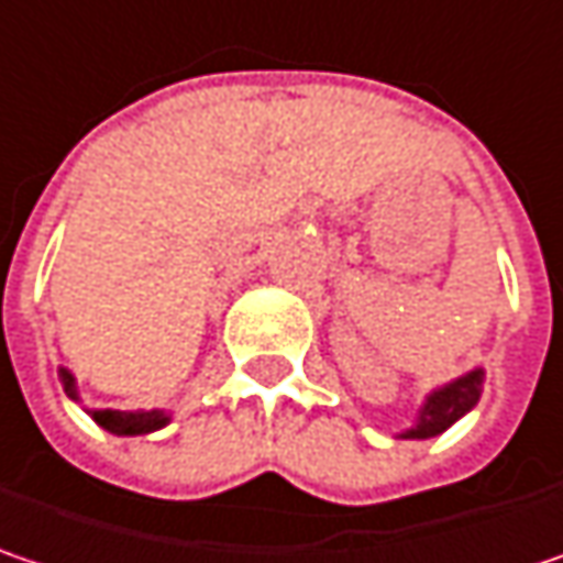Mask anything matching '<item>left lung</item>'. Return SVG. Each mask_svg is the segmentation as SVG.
Returning <instances> with one entry per match:
<instances>
[{"instance_id": "left-lung-1", "label": "left lung", "mask_w": 563, "mask_h": 563, "mask_svg": "<svg viewBox=\"0 0 563 563\" xmlns=\"http://www.w3.org/2000/svg\"><path fill=\"white\" fill-rule=\"evenodd\" d=\"M481 384H484V372L474 368V372H467L459 382L432 390V394L426 397V404L420 407V413H417L413 429L400 432V439H432V435L445 432L452 422L462 420L464 413L477 404Z\"/></svg>"}]
</instances>
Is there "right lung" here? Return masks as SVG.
Here are the masks:
<instances>
[{
    "label": "right lung",
    "instance_id": "obj_1",
    "mask_svg": "<svg viewBox=\"0 0 563 563\" xmlns=\"http://www.w3.org/2000/svg\"><path fill=\"white\" fill-rule=\"evenodd\" d=\"M60 382L66 397L79 400V387L76 378L60 368ZM92 420L99 422L101 429L114 432V435H143V432H153V429H163L169 417L163 410H92Z\"/></svg>",
    "mask_w": 563,
    "mask_h": 563
}]
</instances>
